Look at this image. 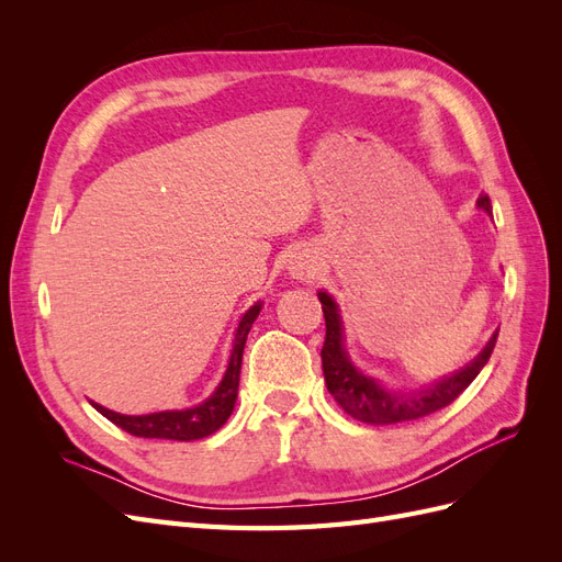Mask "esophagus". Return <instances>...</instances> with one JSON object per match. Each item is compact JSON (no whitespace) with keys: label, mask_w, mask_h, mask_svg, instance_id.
<instances>
[{"label":"esophagus","mask_w":562,"mask_h":562,"mask_svg":"<svg viewBox=\"0 0 562 562\" xmlns=\"http://www.w3.org/2000/svg\"><path fill=\"white\" fill-rule=\"evenodd\" d=\"M316 258L312 252H295L293 260L288 262V271H291L293 279H312L316 274Z\"/></svg>","instance_id":"1"}]
</instances>
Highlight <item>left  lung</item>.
Masks as SVG:
<instances>
[{"instance_id": "left-lung-1", "label": "left lung", "mask_w": 562, "mask_h": 562, "mask_svg": "<svg viewBox=\"0 0 562 562\" xmlns=\"http://www.w3.org/2000/svg\"><path fill=\"white\" fill-rule=\"evenodd\" d=\"M475 206L492 215L490 199L485 194L475 201ZM318 300L323 307V316H326V342H323L321 349V361L328 391L333 398L345 407L347 415L366 424H375V427L413 422L450 405L475 378H479V372L490 361V353L495 349L499 333V328L492 333L483 351L475 356L471 363L452 372V375L440 378L434 384L419 386L413 391H394L353 366L345 347V326L342 316H339V304L326 291H318Z\"/></svg>"}]
</instances>
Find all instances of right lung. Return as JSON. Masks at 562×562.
<instances>
[{
	"label": "right lung",
	"instance_id": "1",
	"mask_svg": "<svg viewBox=\"0 0 562 562\" xmlns=\"http://www.w3.org/2000/svg\"><path fill=\"white\" fill-rule=\"evenodd\" d=\"M262 310V302H255L252 307L241 316L239 328H236L232 353L225 368V375L215 386L213 394L192 407H184V411H161V413H149V415H122L108 411L100 403L91 405L95 411L108 417L119 429L128 431L131 436L138 438H166V440H199L215 434L223 424L229 419L236 394H239V375H241V359H244V347L246 337L252 328L255 318H258Z\"/></svg>",
	"mask_w": 562,
	"mask_h": 562
}]
</instances>
